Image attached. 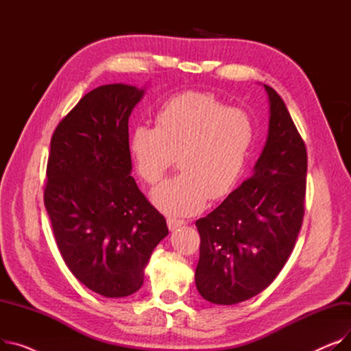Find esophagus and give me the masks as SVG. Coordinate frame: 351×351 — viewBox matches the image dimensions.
Wrapping results in <instances>:
<instances>
[{"label":"esophagus","instance_id":"34e87169","mask_svg":"<svg viewBox=\"0 0 351 351\" xmlns=\"http://www.w3.org/2000/svg\"><path fill=\"white\" fill-rule=\"evenodd\" d=\"M166 222H168V228L172 232L185 225V220H180V219H176V217H168V219H166Z\"/></svg>","mask_w":351,"mask_h":351}]
</instances>
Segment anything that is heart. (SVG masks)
<instances>
[{
    "mask_svg": "<svg viewBox=\"0 0 351 351\" xmlns=\"http://www.w3.org/2000/svg\"><path fill=\"white\" fill-rule=\"evenodd\" d=\"M254 138L256 126L246 110L229 108L210 92L189 90L159 106L155 128H134L129 152L149 185H156L176 158L182 173L155 188L151 197L163 213L185 216L199 212L208 197L223 199L234 189Z\"/></svg>",
    "mask_w": 351,
    "mask_h": 351,
    "instance_id": "b5f03b06",
    "label": "heart"
}]
</instances>
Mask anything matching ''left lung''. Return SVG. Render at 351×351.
Listing matches in <instances>:
<instances>
[{"mask_svg": "<svg viewBox=\"0 0 351 351\" xmlns=\"http://www.w3.org/2000/svg\"><path fill=\"white\" fill-rule=\"evenodd\" d=\"M270 99L269 136L254 173L213 212L196 220L197 291L236 304L263 291L290 257L303 223L307 151L282 97Z\"/></svg>", "mask_w": 351, "mask_h": 351, "instance_id": "8db88e82", "label": "left lung"}]
</instances>
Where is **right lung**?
Listing matches in <instances>:
<instances>
[{
  "label": "right lung",
  "instance_id": "add662e5",
  "mask_svg": "<svg viewBox=\"0 0 351 351\" xmlns=\"http://www.w3.org/2000/svg\"><path fill=\"white\" fill-rule=\"evenodd\" d=\"M143 89L110 84L88 92L51 138L44 204L71 273L104 298H125L168 234L165 217L131 176L128 119Z\"/></svg>",
  "mask_w": 351,
  "mask_h": 351
}]
</instances>
